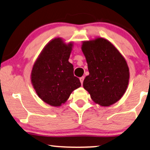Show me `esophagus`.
Wrapping results in <instances>:
<instances>
[{
    "label": "esophagus",
    "mask_w": 150,
    "mask_h": 150,
    "mask_svg": "<svg viewBox=\"0 0 150 150\" xmlns=\"http://www.w3.org/2000/svg\"><path fill=\"white\" fill-rule=\"evenodd\" d=\"M84 77H81L80 78H79V80H80V82L81 84H83V81H84Z\"/></svg>",
    "instance_id": "34e87169"
}]
</instances>
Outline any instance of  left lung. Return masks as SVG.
I'll return each mask as SVG.
<instances>
[{"label":"left lung","mask_w":150,"mask_h":150,"mask_svg":"<svg viewBox=\"0 0 150 150\" xmlns=\"http://www.w3.org/2000/svg\"><path fill=\"white\" fill-rule=\"evenodd\" d=\"M81 50L86 57L89 75L83 86L98 105L108 107L118 101L129 84V71L120 52L103 38L84 41Z\"/></svg>","instance_id":"1"}]
</instances>
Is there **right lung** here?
<instances>
[{
  "instance_id": "1",
  "label": "right lung",
  "mask_w": 150,
  "mask_h": 150,
  "mask_svg": "<svg viewBox=\"0 0 150 150\" xmlns=\"http://www.w3.org/2000/svg\"><path fill=\"white\" fill-rule=\"evenodd\" d=\"M73 43L55 38L45 46L34 64L31 81L38 96L53 107H59L81 86L69 62Z\"/></svg>"
}]
</instances>
